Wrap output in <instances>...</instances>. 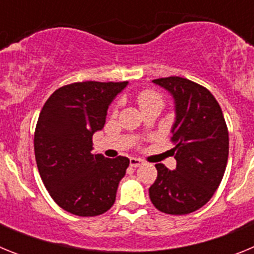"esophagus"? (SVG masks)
Wrapping results in <instances>:
<instances>
[{"instance_id": "esophagus-1", "label": "esophagus", "mask_w": 254, "mask_h": 254, "mask_svg": "<svg viewBox=\"0 0 254 254\" xmlns=\"http://www.w3.org/2000/svg\"><path fill=\"white\" fill-rule=\"evenodd\" d=\"M142 163H143V161L141 160V159H138V158H131V159H129V165H131V167H133V168L140 167V165H142Z\"/></svg>"}]
</instances>
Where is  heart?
Instances as JSON below:
<instances>
[{"mask_svg":"<svg viewBox=\"0 0 254 254\" xmlns=\"http://www.w3.org/2000/svg\"><path fill=\"white\" fill-rule=\"evenodd\" d=\"M154 102H161L160 96H159L158 94H155L154 91H150V90L142 91V93L138 95V104H140V107L150 104V103H154Z\"/></svg>","mask_w":254,"mask_h":254,"instance_id":"obj_1","label":"heart"}]
</instances>
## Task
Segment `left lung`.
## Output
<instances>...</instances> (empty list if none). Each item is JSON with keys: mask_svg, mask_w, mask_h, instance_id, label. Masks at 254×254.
Listing matches in <instances>:
<instances>
[{"mask_svg": "<svg viewBox=\"0 0 254 254\" xmlns=\"http://www.w3.org/2000/svg\"><path fill=\"white\" fill-rule=\"evenodd\" d=\"M152 82L174 99L176 121L172 126L174 170L156 164L158 178L149 188L152 205L161 212L186 215L210 201L225 173L229 132L214 95L187 78L170 76Z\"/></svg>", "mask_w": 254, "mask_h": 254, "instance_id": "obj_1", "label": "left lung"}]
</instances>
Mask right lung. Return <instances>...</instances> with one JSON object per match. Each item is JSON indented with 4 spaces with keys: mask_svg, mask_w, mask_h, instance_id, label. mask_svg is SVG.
<instances>
[{
    "mask_svg": "<svg viewBox=\"0 0 254 254\" xmlns=\"http://www.w3.org/2000/svg\"><path fill=\"white\" fill-rule=\"evenodd\" d=\"M128 85L73 82L44 104L34 134L38 170L60 207L77 216H96L113 206L129 159L93 154V134L103 129L108 108Z\"/></svg>",
    "mask_w": 254,
    "mask_h": 254,
    "instance_id": "add662e5",
    "label": "right lung"
}]
</instances>
